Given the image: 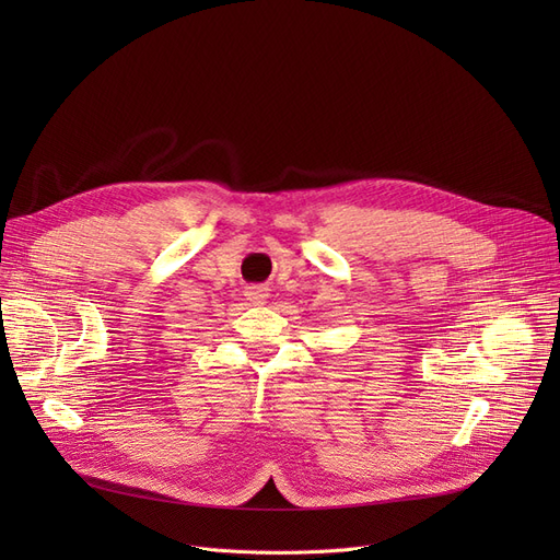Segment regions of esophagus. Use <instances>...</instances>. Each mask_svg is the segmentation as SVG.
Instances as JSON below:
<instances>
[{
  "mask_svg": "<svg viewBox=\"0 0 560 560\" xmlns=\"http://www.w3.org/2000/svg\"><path fill=\"white\" fill-rule=\"evenodd\" d=\"M265 298H268V290H265L262 285H252V288H247V300H249V302H262Z\"/></svg>",
  "mask_w": 560,
  "mask_h": 560,
  "instance_id": "esophagus-1",
  "label": "esophagus"
}]
</instances>
